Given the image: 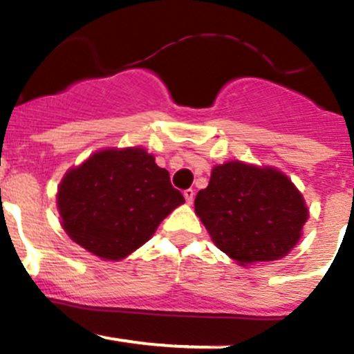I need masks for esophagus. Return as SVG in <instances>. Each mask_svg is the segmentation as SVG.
<instances>
[{"label": "esophagus", "instance_id": "esophagus-1", "mask_svg": "<svg viewBox=\"0 0 354 354\" xmlns=\"http://www.w3.org/2000/svg\"><path fill=\"white\" fill-rule=\"evenodd\" d=\"M184 198H185V201L191 204L192 201H194V191H192V189H185Z\"/></svg>", "mask_w": 354, "mask_h": 354}]
</instances>
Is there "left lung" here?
<instances>
[{
	"label": "left lung",
	"mask_w": 354,
	"mask_h": 354,
	"mask_svg": "<svg viewBox=\"0 0 354 354\" xmlns=\"http://www.w3.org/2000/svg\"><path fill=\"white\" fill-rule=\"evenodd\" d=\"M194 207L218 249L242 266L285 257L308 218L285 174L242 162L214 167Z\"/></svg>",
	"instance_id": "left-lung-1"
}]
</instances>
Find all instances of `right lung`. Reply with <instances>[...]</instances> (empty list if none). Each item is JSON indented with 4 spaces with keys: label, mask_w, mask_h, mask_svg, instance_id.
<instances>
[{
    "label": "right lung",
    "mask_w": 354,
    "mask_h": 354,
    "mask_svg": "<svg viewBox=\"0 0 354 354\" xmlns=\"http://www.w3.org/2000/svg\"><path fill=\"white\" fill-rule=\"evenodd\" d=\"M184 196L143 148L104 150L71 169L57 191L63 228L78 245L119 261L143 245Z\"/></svg>",
    "instance_id": "add662e5"
}]
</instances>
